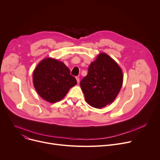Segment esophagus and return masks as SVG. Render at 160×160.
Here are the masks:
<instances>
[{
	"instance_id": "obj_1",
	"label": "esophagus",
	"mask_w": 160,
	"mask_h": 160,
	"mask_svg": "<svg viewBox=\"0 0 160 160\" xmlns=\"http://www.w3.org/2000/svg\"><path fill=\"white\" fill-rule=\"evenodd\" d=\"M76 79H77V81L78 83H79V82H80V78H79L78 77H76Z\"/></svg>"
}]
</instances>
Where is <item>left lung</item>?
<instances>
[{
	"instance_id": "8db88e82",
	"label": "left lung",
	"mask_w": 160,
	"mask_h": 160,
	"mask_svg": "<svg viewBox=\"0 0 160 160\" xmlns=\"http://www.w3.org/2000/svg\"><path fill=\"white\" fill-rule=\"evenodd\" d=\"M123 83L120 66L105 52L91 62L88 74L80 82L86 102L95 108L111 104L119 93Z\"/></svg>"
}]
</instances>
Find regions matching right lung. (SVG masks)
<instances>
[{
  "label": "right lung",
  "mask_w": 160,
  "mask_h": 160,
  "mask_svg": "<svg viewBox=\"0 0 160 160\" xmlns=\"http://www.w3.org/2000/svg\"><path fill=\"white\" fill-rule=\"evenodd\" d=\"M33 84L38 95L50 103L63 99L69 89L77 84L65 64L52 58H45L33 71Z\"/></svg>",
  "instance_id": "right-lung-1"
}]
</instances>
